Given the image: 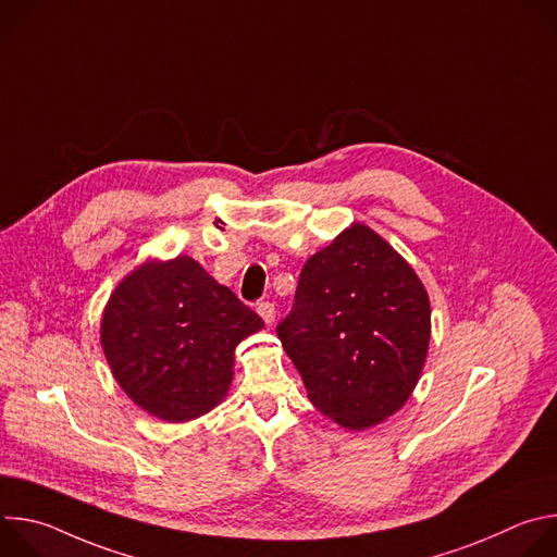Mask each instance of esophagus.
Masks as SVG:
<instances>
[{"label":"esophagus","instance_id":"obj_1","mask_svg":"<svg viewBox=\"0 0 557 557\" xmlns=\"http://www.w3.org/2000/svg\"><path fill=\"white\" fill-rule=\"evenodd\" d=\"M258 314L262 317L267 326H273V322H275V306L271 301H260L258 304Z\"/></svg>","mask_w":557,"mask_h":557}]
</instances>
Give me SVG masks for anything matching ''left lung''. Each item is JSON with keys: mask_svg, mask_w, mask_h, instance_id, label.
I'll return each instance as SVG.
<instances>
[{"mask_svg": "<svg viewBox=\"0 0 557 557\" xmlns=\"http://www.w3.org/2000/svg\"><path fill=\"white\" fill-rule=\"evenodd\" d=\"M430 297L383 237L352 222L308 258L277 337L310 404L346 430L399 412L423 372Z\"/></svg>", "mask_w": 557, "mask_h": 557, "instance_id": "left-lung-1", "label": "left lung"}]
</instances>
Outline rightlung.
<instances>
[{"label":"right lung","instance_id":"right-lung-1","mask_svg":"<svg viewBox=\"0 0 557 557\" xmlns=\"http://www.w3.org/2000/svg\"><path fill=\"white\" fill-rule=\"evenodd\" d=\"M262 326L260 314L194 258H153L112 290L101 317V348L140 410L185 423L224 401L235 346Z\"/></svg>","mask_w":557,"mask_h":557}]
</instances>
